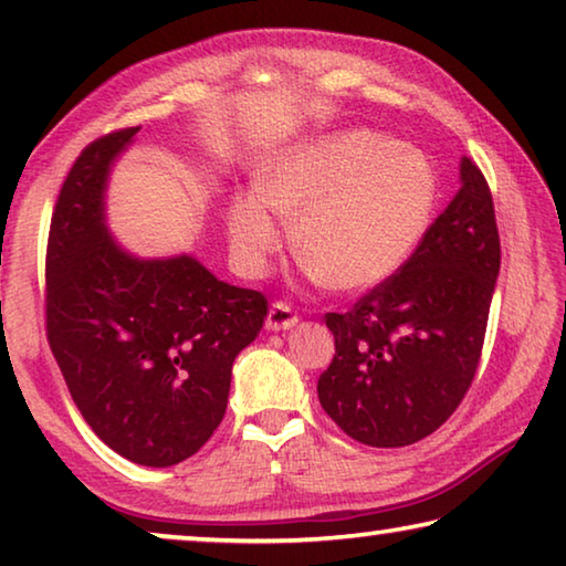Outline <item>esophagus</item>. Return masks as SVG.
Returning a JSON list of instances; mask_svg holds the SVG:
<instances>
[{
  "label": "esophagus",
  "instance_id": "esophagus-1",
  "mask_svg": "<svg viewBox=\"0 0 566 566\" xmlns=\"http://www.w3.org/2000/svg\"><path fill=\"white\" fill-rule=\"evenodd\" d=\"M296 322H300L296 312L284 302L272 304L270 314H266V329H270V332H286V329L296 327Z\"/></svg>",
  "mask_w": 566,
  "mask_h": 566
}]
</instances>
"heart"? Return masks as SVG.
Wrapping results in <instances>:
<instances>
[{
    "label": "heart",
    "mask_w": 566,
    "mask_h": 566,
    "mask_svg": "<svg viewBox=\"0 0 566 566\" xmlns=\"http://www.w3.org/2000/svg\"><path fill=\"white\" fill-rule=\"evenodd\" d=\"M437 205V171L424 151L369 129L334 132L280 151L256 189L227 205L239 272L264 274L294 219L304 272L334 290L389 280L424 237Z\"/></svg>",
    "instance_id": "heart-1"
}]
</instances>
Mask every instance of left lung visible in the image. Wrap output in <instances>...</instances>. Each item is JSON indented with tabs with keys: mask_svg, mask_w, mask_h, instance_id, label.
I'll use <instances>...</instances> for the list:
<instances>
[{
	"mask_svg": "<svg viewBox=\"0 0 566 566\" xmlns=\"http://www.w3.org/2000/svg\"><path fill=\"white\" fill-rule=\"evenodd\" d=\"M492 191L472 159L415 254L349 312H329L334 359L319 405L352 439L407 447L452 417L472 385L500 276Z\"/></svg>",
	"mask_w": 566,
	"mask_h": 566,
	"instance_id": "left-lung-1",
	"label": "left lung"
}]
</instances>
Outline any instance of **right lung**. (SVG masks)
<instances>
[{
  "label": "right lung",
  "mask_w": 566,
  "mask_h": 566,
  "mask_svg": "<svg viewBox=\"0 0 566 566\" xmlns=\"http://www.w3.org/2000/svg\"><path fill=\"white\" fill-rule=\"evenodd\" d=\"M139 127L82 151L46 244V337L82 417L145 467L185 462L227 411L232 364L260 334L264 294L227 284L191 254H132L107 224L114 161Z\"/></svg>",
  "instance_id": "right-lung-1"
}]
</instances>
